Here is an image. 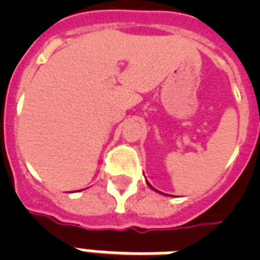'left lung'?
Listing matches in <instances>:
<instances>
[{
  "mask_svg": "<svg viewBox=\"0 0 260 260\" xmlns=\"http://www.w3.org/2000/svg\"><path fill=\"white\" fill-rule=\"evenodd\" d=\"M147 183H148V182H147ZM148 186H150V187H152V186H151V185H150V183H148ZM152 189H154V187H152ZM154 190H155V189H154Z\"/></svg>",
  "mask_w": 260,
  "mask_h": 260,
  "instance_id": "1",
  "label": "left lung"
}]
</instances>
